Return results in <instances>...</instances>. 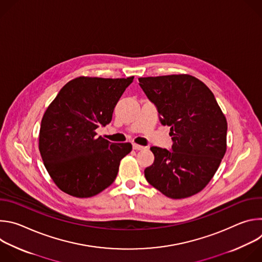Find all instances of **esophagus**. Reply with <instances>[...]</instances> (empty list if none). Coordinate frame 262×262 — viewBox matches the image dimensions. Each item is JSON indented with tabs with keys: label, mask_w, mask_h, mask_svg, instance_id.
<instances>
[{
	"label": "esophagus",
	"mask_w": 262,
	"mask_h": 262,
	"mask_svg": "<svg viewBox=\"0 0 262 262\" xmlns=\"http://www.w3.org/2000/svg\"><path fill=\"white\" fill-rule=\"evenodd\" d=\"M133 148L135 149V150H143V149H145L144 146H141L138 144H133Z\"/></svg>",
	"instance_id": "1"
}]
</instances>
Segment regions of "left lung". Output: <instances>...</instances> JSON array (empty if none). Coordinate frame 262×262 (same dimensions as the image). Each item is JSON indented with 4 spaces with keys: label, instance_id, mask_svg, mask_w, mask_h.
Wrapping results in <instances>:
<instances>
[{
    "label": "left lung",
    "instance_id": "obj_1",
    "mask_svg": "<svg viewBox=\"0 0 262 262\" xmlns=\"http://www.w3.org/2000/svg\"><path fill=\"white\" fill-rule=\"evenodd\" d=\"M140 86L169 125L172 150L151 147L147 181L165 196L183 199L201 192L227 149V120L213 93L190 74L139 78Z\"/></svg>",
    "mask_w": 262,
    "mask_h": 262
}]
</instances>
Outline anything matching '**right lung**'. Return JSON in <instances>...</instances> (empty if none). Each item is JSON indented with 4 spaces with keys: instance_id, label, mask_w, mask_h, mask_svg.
Here are the masks:
<instances>
[{
    "instance_id": "obj_1",
    "label": "right lung",
    "mask_w": 262,
    "mask_h": 262,
    "mask_svg": "<svg viewBox=\"0 0 262 262\" xmlns=\"http://www.w3.org/2000/svg\"><path fill=\"white\" fill-rule=\"evenodd\" d=\"M126 79L79 77L60 90L45 112L39 151L58 188L73 197H93L114 182L130 143H111L95 129L112 120L114 107L133 83Z\"/></svg>"
}]
</instances>
